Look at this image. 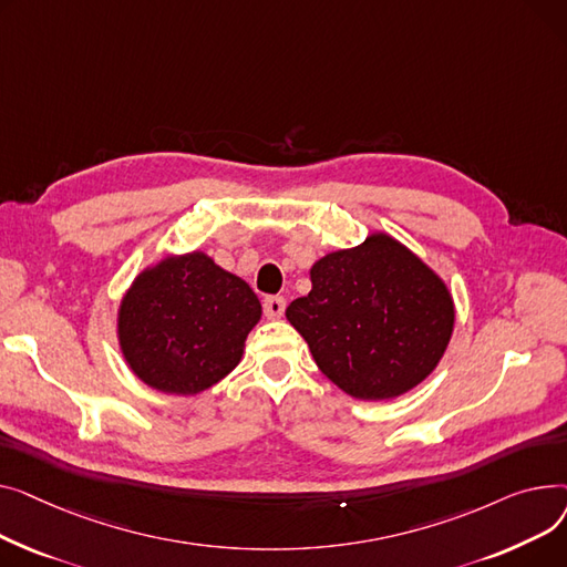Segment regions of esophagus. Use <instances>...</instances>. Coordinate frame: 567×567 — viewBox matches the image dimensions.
Masks as SVG:
<instances>
[{"label":"esophagus","instance_id":"34e87169","mask_svg":"<svg viewBox=\"0 0 567 567\" xmlns=\"http://www.w3.org/2000/svg\"><path fill=\"white\" fill-rule=\"evenodd\" d=\"M262 311H265V316H268L270 320L281 318L284 311H286V299H284V297H277V295L265 297V299H262Z\"/></svg>","mask_w":567,"mask_h":567}]
</instances>
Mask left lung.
<instances>
[{
	"label": "left lung",
	"instance_id": "left-lung-1",
	"mask_svg": "<svg viewBox=\"0 0 567 567\" xmlns=\"http://www.w3.org/2000/svg\"><path fill=\"white\" fill-rule=\"evenodd\" d=\"M311 290L286 309L318 369L359 401H389L442 361L455 327L446 281L410 247L371 230L311 265Z\"/></svg>",
	"mask_w": 567,
	"mask_h": 567
}]
</instances>
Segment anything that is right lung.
<instances>
[{"instance_id": "1", "label": "right lung", "mask_w": 567, "mask_h": 567, "mask_svg": "<svg viewBox=\"0 0 567 567\" xmlns=\"http://www.w3.org/2000/svg\"><path fill=\"white\" fill-rule=\"evenodd\" d=\"M260 316L249 284L206 251L166 254L123 292L116 339L127 369L146 386L196 395L236 369Z\"/></svg>"}]
</instances>
